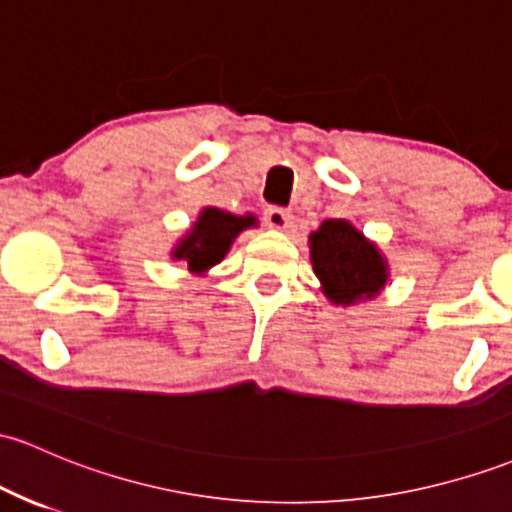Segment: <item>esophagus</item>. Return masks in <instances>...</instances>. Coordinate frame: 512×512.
Segmentation results:
<instances>
[{
	"mask_svg": "<svg viewBox=\"0 0 512 512\" xmlns=\"http://www.w3.org/2000/svg\"><path fill=\"white\" fill-rule=\"evenodd\" d=\"M265 223L274 230H286L291 226V213L279 209V206H269L265 211Z\"/></svg>",
	"mask_w": 512,
	"mask_h": 512,
	"instance_id": "obj_1",
	"label": "esophagus"
}]
</instances>
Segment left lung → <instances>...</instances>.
<instances>
[{"label":"left lung","instance_id":"obj_1","mask_svg":"<svg viewBox=\"0 0 512 512\" xmlns=\"http://www.w3.org/2000/svg\"><path fill=\"white\" fill-rule=\"evenodd\" d=\"M308 243L313 272L323 284V294L335 306L372 299L386 286L389 265L384 255L350 221H323L316 233L308 235Z\"/></svg>","mask_w":512,"mask_h":512}]
</instances>
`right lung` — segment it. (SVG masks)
Wrapping results in <instances>:
<instances>
[{
    "label": "right lung",
    "mask_w": 512,
    "mask_h": 512,
    "mask_svg": "<svg viewBox=\"0 0 512 512\" xmlns=\"http://www.w3.org/2000/svg\"><path fill=\"white\" fill-rule=\"evenodd\" d=\"M257 226V218L252 213L247 216H235V213L213 209V206H206L204 211L199 213L192 230H187L182 240H179L177 247L172 250L174 260L187 262L189 272L204 274L206 269L226 257V252L233 245V240L243 233L245 228Z\"/></svg>",
    "instance_id": "obj_1"
}]
</instances>
